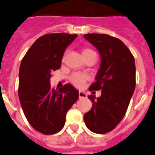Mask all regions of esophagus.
Wrapping results in <instances>:
<instances>
[{
	"instance_id": "34e87169",
	"label": "esophagus",
	"mask_w": 155,
	"mask_h": 155,
	"mask_svg": "<svg viewBox=\"0 0 155 155\" xmlns=\"http://www.w3.org/2000/svg\"><path fill=\"white\" fill-rule=\"evenodd\" d=\"M79 97L81 99V98H86L87 97V94H85L83 91H79Z\"/></svg>"
}]
</instances>
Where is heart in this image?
I'll return each instance as SVG.
<instances>
[{
  "mask_svg": "<svg viewBox=\"0 0 155 155\" xmlns=\"http://www.w3.org/2000/svg\"><path fill=\"white\" fill-rule=\"evenodd\" d=\"M93 52H94V51H92L90 48H84L82 53H83V57L85 58L87 55L93 53ZM88 79L89 76H87V74L80 73V72H74L69 76V81L71 82V83L76 87H78V88H80V87H83Z\"/></svg>",
  "mask_w": 155,
  "mask_h": 155,
  "instance_id": "1",
  "label": "heart"
}]
</instances>
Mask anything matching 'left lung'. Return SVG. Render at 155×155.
<instances>
[{
    "mask_svg": "<svg viewBox=\"0 0 155 155\" xmlns=\"http://www.w3.org/2000/svg\"><path fill=\"white\" fill-rule=\"evenodd\" d=\"M83 37L97 49L101 58L96 82L89 87L90 91L101 90V95L97 99L88 96L93 104L84 115V122L91 131L104 134L118 126L127 111L136 87L135 60L119 39L99 33Z\"/></svg>",
    "mask_w": 155,
    "mask_h": 155,
    "instance_id": "obj_1",
    "label": "left lung"
}]
</instances>
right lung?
Here are the masks:
<instances>
[{"label":"right lung","mask_w":155,"mask_h":155,"mask_svg":"<svg viewBox=\"0 0 155 155\" xmlns=\"http://www.w3.org/2000/svg\"><path fill=\"white\" fill-rule=\"evenodd\" d=\"M76 34L48 33L37 39L25 54L18 74V97L25 118L33 129L45 135L64 127L65 115L79 98V91L67 83L51 87V72L61 67L66 48Z\"/></svg>","instance_id":"right-lung-1"}]
</instances>
